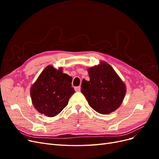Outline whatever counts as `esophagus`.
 <instances>
[{
  "label": "esophagus",
  "mask_w": 159,
  "mask_h": 159,
  "mask_svg": "<svg viewBox=\"0 0 159 159\" xmlns=\"http://www.w3.org/2000/svg\"><path fill=\"white\" fill-rule=\"evenodd\" d=\"M80 89H81L80 86H77V87H75V90L76 91H80Z\"/></svg>",
  "instance_id": "obj_1"
}]
</instances>
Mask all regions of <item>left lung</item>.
Segmentation results:
<instances>
[{
	"mask_svg": "<svg viewBox=\"0 0 159 159\" xmlns=\"http://www.w3.org/2000/svg\"><path fill=\"white\" fill-rule=\"evenodd\" d=\"M89 81L84 80L81 91L89 106L101 114L116 110L126 93L125 85L110 65L101 62L88 70Z\"/></svg>",
	"mask_w": 159,
	"mask_h": 159,
	"instance_id": "8db88e82",
	"label": "left lung"
}]
</instances>
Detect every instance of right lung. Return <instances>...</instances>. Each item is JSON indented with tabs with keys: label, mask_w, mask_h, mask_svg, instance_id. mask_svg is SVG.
Segmentation results:
<instances>
[{
	"label": "right lung",
	"mask_w": 159,
	"mask_h": 159,
	"mask_svg": "<svg viewBox=\"0 0 159 159\" xmlns=\"http://www.w3.org/2000/svg\"><path fill=\"white\" fill-rule=\"evenodd\" d=\"M71 78L48 66L42 71L30 89L32 102L34 107L48 117L59 114L68 103L75 93L71 87Z\"/></svg>",
	"instance_id": "1"
}]
</instances>
